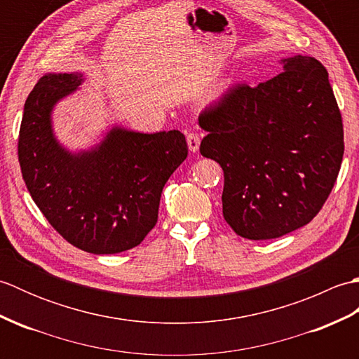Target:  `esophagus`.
Listing matches in <instances>:
<instances>
[{"label": "esophagus", "instance_id": "esophagus-1", "mask_svg": "<svg viewBox=\"0 0 359 359\" xmlns=\"http://www.w3.org/2000/svg\"><path fill=\"white\" fill-rule=\"evenodd\" d=\"M187 142H188V148L191 152H197L199 151V144H201V139L199 135L194 134V133H189L187 135Z\"/></svg>", "mask_w": 359, "mask_h": 359}]
</instances>
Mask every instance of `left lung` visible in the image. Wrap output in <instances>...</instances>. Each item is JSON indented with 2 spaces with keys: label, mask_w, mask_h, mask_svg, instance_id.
Here are the masks:
<instances>
[{
  "label": "left lung",
  "mask_w": 359,
  "mask_h": 359,
  "mask_svg": "<svg viewBox=\"0 0 359 359\" xmlns=\"http://www.w3.org/2000/svg\"><path fill=\"white\" fill-rule=\"evenodd\" d=\"M284 72L239 85L199 116L201 154L224 170L222 208L236 234L276 239L307 225L337 182L344 131L325 67L282 60Z\"/></svg>",
  "instance_id": "obj_1"
}]
</instances>
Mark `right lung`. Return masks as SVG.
<instances>
[{
	"mask_svg": "<svg viewBox=\"0 0 359 359\" xmlns=\"http://www.w3.org/2000/svg\"><path fill=\"white\" fill-rule=\"evenodd\" d=\"M83 81L80 72L38 80L25 103L18 160L36 207L67 242L116 255L154 228L162 189L188 147L175 129L144 134L112 126L89 149H67L53 133L52 111Z\"/></svg>",
	"mask_w": 359,
	"mask_h": 359,
	"instance_id": "obj_1",
	"label": "right lung"
}]
</instances>
